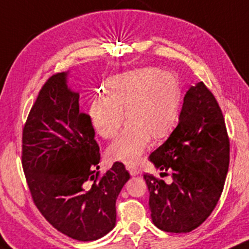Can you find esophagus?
Segmentation results:
<instances>
[{"label": "esophagus", "mask_w": 249, "mask_h": 249, "mask_svg": "<svg viewBox=\"0 0 249 249\" xmlns=\"http://www.w3.org/2000/svg\"><path fill=\"white\" fill-rule=\"evenodd\" d=\"M125 168H127V170L129 172V174L132 175V177H136V175L140 174V169L138 168V167L133 166V164H127V166H125Z\"/></svg>", "instance_id": "esophagus-1"}]
</instances>
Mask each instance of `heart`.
Returning <instances> with one entry per match:
<instances>
[{"label": "heart", "instance_id": "b5f03b06", "mask_svg": "<svg viewBox=\"0 0 249 249\" xmlns=\"http://www.w3.org/2000/svg\"><path fill=\"white\" fill-rule=\"evenodd\" d=\"M105 91L107 96L95 97L89 105V121L95 132L110 139L120 130L124 116L128 121L125 129L107 148L110 161L136 163L149 148L152 138H167L177 124L181 89L173 72L153 67L133 69L109 77Z\"/></svg>", "mask_w": 249, "mask_h": 249}]
</instances>
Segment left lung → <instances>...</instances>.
Instances as JSON below:
<instances>
[{
	"label": "left lung",
	"mask_w": 249,
	"mask_h": 249,
	"mask_svg": "<svg viewBox=\"0 0 249 249\" xmlns=\"http://www.w3.org/2000/svg\"><path fill=\"white\" fill-rule=\"evenodd\" d=\"M149 160L166 183L143 174L153 223L161 231L188 233L205 221L219 201L230 166V139L222 111L203 82L188 89L169 138Z\"/></svg>",
	"instance_id": "left-lung-1"
}]
</instances>
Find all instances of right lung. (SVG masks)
<instances>
[{
	"instance_id": "right-lung-1",
	"label": "right lung",
	"mask_w": 249,
	"mask_h": 249,
	"mask_svg": "<svg viewBox=\"0 0 249 249\" xmlns=\"http://www.w3.org/2000/svg\"><path fill=\"white\" fill-rule=\"evenodd\" d=\"M68 71L44 83L22 136V166L36 207L58 231L94 241L115 227L116 199L130 178L121 162L99 178L100 153Z\"/></svg>"
}]
</instances>
